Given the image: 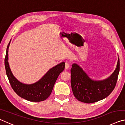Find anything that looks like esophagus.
Listing matches in <instances>:
<instances>
[{
	"mask_svg": "<svg viewBox=\"0 0 125 125\" xmlns=\"http://www.w3.org/2000/svg\"><path fill=\"white\" fill-rule=\"evenodd\" d=\"M69 68V63L68 62H65V69H68V68Z\"/></svg>",
	"mask_w": 125,
	"mask_h": 125,
	"instance_id": "obj_1",
	"label": "esophagus"
}]
</instances>
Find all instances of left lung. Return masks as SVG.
Returning <instances> with one entry per match:
<instances>
[{"label": "left lung", "instance_id": "1", "mask_svg": "<svg viewBox=\"0 0 125 125\" xmlns=\"http://www.w3.org/2000/svg\"><path fill=\"white\" fill-rule=\"evenodd\" d=\"M71 69L72 89L75 98L85 103H93L108 96L115 88L120 71L118 58L116 67L108 78L103 80H93L77 63Z\"/></svg>", "mask_w": 125, "mask_h": 125}]
</instances>
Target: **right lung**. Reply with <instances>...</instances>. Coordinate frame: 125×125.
Returning a JSON list of instances; mask_svg holds the SVG:
<instances>
[{"instance_id":"right-lung-1","label":"right lung","mask_w":125,"mask_h":125,"mask_svg":"<svg viewBox=\"0 0 125 125\" xmlns=\"http://www.w3.org/2000/svg\"><path fill=\"white\" fill-rule=\"evenodd\" d=\"M11 41V40H10ZM10 41L7 46L5 58V67L7 75L12 89L19 96L32 102H39L48 98L60 74L64 71L65 63H60L47 71L37 82L30 84L20 82L14 77L8 62V51Z\"/></svg>"}]
</instances>
